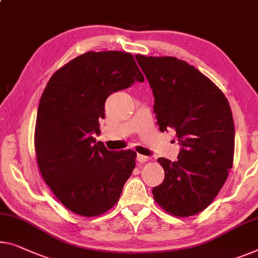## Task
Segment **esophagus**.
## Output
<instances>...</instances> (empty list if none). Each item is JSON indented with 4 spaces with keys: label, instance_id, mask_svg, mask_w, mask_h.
<instances>
[{
    "label": "esophagus",
    "instance_id": "1",
    "mask_svg": "<svg viewBox=\"0 0 258 258\" xmlns=\"http://www.w3.org/2000/svg\"><path fill=\"white\" fill-rule=\"evenodd\" d=\"M137 160H138V162L145 163V162H147V161L149 160V157L148 156H145V155H141V154H138Z\"/></svg>",
    "mask_w": 258,
    "mask_h": 258
}]
</instances>
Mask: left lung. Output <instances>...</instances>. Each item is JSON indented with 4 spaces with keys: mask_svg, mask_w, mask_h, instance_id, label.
<instances>
[{
    "mask_svg": "<svg viewBox=\"0 0 258 258\" xmlns=\"http://www.w3.org/2000/svg\"><path fill=\"white\" fill-rule=\"evenodd\" d=\"M155 98L160 131H176L177 161L157 159L163 183L154 201L169 214H198L217 197L233 167L235 128L229 103L209 78L174 56L136 55Z\"/></svg>",
    "mask_w": 258,
    "mask_h": 258,
    "instance_id": "obj_1",
    "label": "left lung"
}]
</instances>
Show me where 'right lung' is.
Segmentation results:
<instances>
[{
	"instance_id": "right-lung-1",
	"label": "right lung",
	"mask_w": 258,
	"mask_h": 258,
	"mask_svg": "<svg viewBox=\"0 0 258 258\" xmlns=\"http://www.w3.org/2000/svg\"><path fill=\"white\" fill-rule=\"evenodd\" d=\"M144 75L131 53L87 52L52 75L41 95L34 127L40 174L71 212L98 217L112 209L136 168L137 153L107 151L101 133L106 98Z\"/></svg>"
}]
</instances>
